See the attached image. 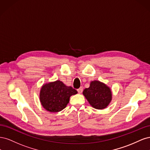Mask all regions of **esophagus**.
Instances as JSON below:
<instances>
[{
  "label": "esophagus",
  "instance_id": "esophagus-1",
  "mask_svg": "<svg viewBox=\"0 0 150 150\" xmlns=\"http://www.w3.org/2000/svg\"><path fill=\"white\" fill-rule=\"evenodd\" d=\"M78 93H79V94H81V93H82V92H83V88H82V87H81V88H79V89H78Z\"/></svg>",
  "mask_w": 150,
  "mask_h": 150
}]
</instances>
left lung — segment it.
<instances>
[{
    "label": "left lung",
    "mask_w": 150,
    "mask_h": 150,
    "mask_svg": "<svg viewBox=\"0 0 150 150\" xmlns=\"http://www.w3.org/2000/svg\"><path fill=\"white\" fill-rule=\"evenodd\" d=\"M83 93L91 105L98 110L106 108L112 98L110 89L98 81H92L89 88H86Z\"/></svg>",
    "instance_id": "1"
}]
</instances>
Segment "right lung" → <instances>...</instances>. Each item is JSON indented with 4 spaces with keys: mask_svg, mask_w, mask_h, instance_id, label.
<instances>
[{
    "mask_svg": "<svg viewBox=\"0 0 150 150\" xmlns=\"http://www.w3.org/2000/svg\"><path fill=\"white\" fill-rule=\"evenodd\" d=\"M78 91L71 86H66L60 81L44 85L40 92V101L42 106L50 112L62 111L69 103V98Z\"/></svg>",
    "mask_w": 150,
    "mask_h": 150,
    "instance_id": "obj_1",
    "label": "right lung"
}]
</instances>
